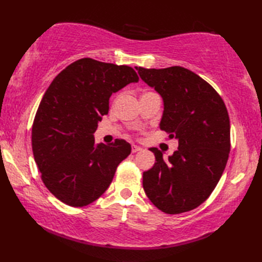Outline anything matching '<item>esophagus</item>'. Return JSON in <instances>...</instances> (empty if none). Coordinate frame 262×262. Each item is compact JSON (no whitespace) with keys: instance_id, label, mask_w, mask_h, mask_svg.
<instances>
[{"instance_id":"34e87169","label":"esophagus","mask_w":262,"mask_h":262,"mask_svg":"<svg viewBox=\"0 0 262 262\" xmlns=\"http://www.w3.org/2000/svg\"><path fill=\"white\" fill-rule=\"evenodd\" d=\"M138 151H142V147L135 145V144H133V145H132V152H133V153H136V152H138Z\"/></svg>"}]
</instances>
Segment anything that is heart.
Segmentation results:
<instances>
[{"instance_id":"heart-1","label":"heart","mask_w":262,"mask_h":262,"mask_svg":"<svg viewBox=\"0 0 262 262\" xmlns=\"http://www.w3.org/2000/svg\"><path fill=\"white\" fill-rule=\"evenodd\" d=\"M152 93H155V92H152V91H147V92L144 93L143 96H147V94H152ZM143 96H142V97H143Z\"/></svg>"}]
</instances>
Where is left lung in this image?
Returning <instances> with one entry per match:
<instances>
[{"instance_id": "1", "label": "left lung", "mask_w": 262, "mask_h": 262, "mask_svg": "<svg viewBox=\"0 0 262 262\" xmlns=\"http://www.w3.org/2000/svg\"><path fill=\"white\" fill-rule=\"evenodd\" d=\"M142 80L163 98L160 128L177 138L179 147L168 160L155 155L143 173V188L165 214H180L202 205L219 183L231 149L230 117L215 89L181 66L136 68Z\"/></svg>"}]
</instances>
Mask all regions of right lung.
Returning <instances> with one entry per match:
<instances>
[{
    "instance_id": "right-lung-1",
    "label": "right lung",
    "mask_w": 262,
    "mask_h": 262,
    "mask_svg": "<svg viewBox=\"0 0 262 262\" xmlns=\"http://www.w3.org/2000/svg\"><path fill=\"white\" fill-rule=\"evenodd\" d=\"M127 65L81 58L55 77L33 119L32 152L41 180L60 202L83 207L97 200L130 154L124 140L96 145L93 133L114 92L138 82Z\"/></svg>"
}]
</instances>
